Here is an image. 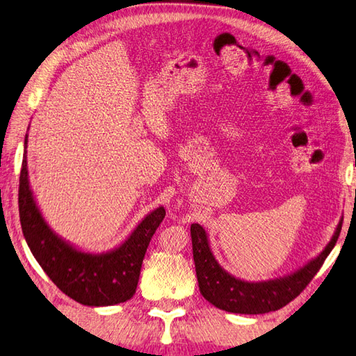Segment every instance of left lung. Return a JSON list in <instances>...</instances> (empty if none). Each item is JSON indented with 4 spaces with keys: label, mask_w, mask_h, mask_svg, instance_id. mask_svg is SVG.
I'll list each match as a JSON object with an SVG mask.
<instances>
[{
    "label": "left lung",
    "mask_w": 356,
    "mask_h": 356,
    "mask_svg": "<svg viewBox=\"0 0 356 356\" xmlns=\"http://www.w3.org/2000/svg\"><path fill=\"white\" fill-rule=\"evenodd\" d=\"M341 227L343 218L320 255L312 258L295 272L267 281H244L222 269L210 249L207 232L195 222L191 226V236L200 292L215 307L232 314L259 315L284 307L306 289L310 280L321 269L324 259L335 248Z\"/></svg>",
    "instance_id": "obj_1"
}]
</instances>
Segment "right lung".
I'll use <instances>...</instances> for the list:
<instances>
[{"label":"right lung","mask_w":356,"mask_h":356,"mask_svg":"<svg viewBox=\"0 0 356 356\" xmlns=\"http://www.w3.org/2000/svg\"><path fill=\"white\" fill-rule=\"evenodd\" d=\"M27 135L19 175V221L26 243L42 270L63 293L90 307L115 306L132 298L141 264L165 210L156 207L138 222L124 241L112 250H81L56 234L42 216L29 183Z\"/></svg>","instance_id":"right-lung-1"}]
</instances>
